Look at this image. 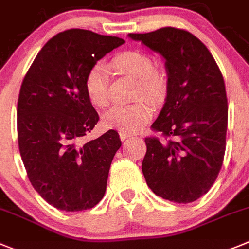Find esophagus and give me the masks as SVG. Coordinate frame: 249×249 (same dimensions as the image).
<instances>
[{"label":"esophagus","instance_id":"34e87169","mask_svg":"<svg viewBox=\"0 0 249 249\" xmlns=\"http://www.w3.org/2000/svg\"><path fill=\"white\" fill-rule=\"evenodd\" d=\"M132 136V133L129 132H123V131H120V137L122 141H124L126 139H128V137H131Z\"/></svg>","mask_w":249,"mask_h":249}]
</instances>
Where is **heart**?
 Segmentation results:
<instances>
[{
    "label": "heart",
    "mask_w": 249,
    "mask_h": 249,
    "mask_svg": "<svg viewBox=\"0 0 249 249\" xmlns=\"http://www.w3.org/2000/svg\"><path fill=\"white\" fill-rule=\"evenodd\" d=\"M110 67L121 74L139 82L136 99H148L154 104L162 102L166 94V82L156 73L155 61L140 52L127 50L117 54L110 60ZM109 69L104 64H95L87 74L86 92L95 107L106 108L109 104ZM154 114V108L147 101L129 106H116L106 112L103 124L123 132L139 131Z\"/></svg>",
    "instance_id": "b5f03b06"
}]
</instances>
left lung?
I'll list each match as a JSON object with an SVG mask.
<instances>
[{"label": "left lung", "mask_w": 249, "mask_h": 249, "mask_svg": "<svg viewBox=\"0 0 249 249\" xmlns=\"http://www.w3.org/2000/svg\"><path fill=\"white\" fill-rule=\"evenodd\" d=\"M166 60L167 98L146 137L142 173L155 194L191 203L207 194L222 169L228 127L226 84L208 48L176 27L129 34Z\"/></svg>", "instance_id": "8db88e82"}]
</instances>
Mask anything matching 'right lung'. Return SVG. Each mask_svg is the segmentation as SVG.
Wrapping results in <instances>:
<instances>
[{
    "instance_id": "add662e5",
    "label": "right lung",
    "mask_w": 249,
    "mask_h": 249,
    "mask_svg": "<svg viewBox=\"0 0 249 249\" xmlns=\"http://www.w3.org/2000/svg\"><path fill=\"white\" fill-rule=\"evenodd\" d=\"M124 40L89 30L59 33L27 70L18 102L20 155L31 185L50 205L80 212L102 200L120 135L82 141L99 116L86 92L90 68Z\"/></svg>"
}]
</instances>
